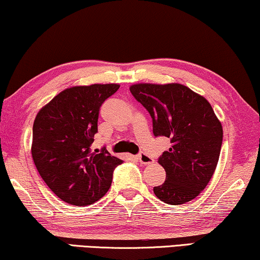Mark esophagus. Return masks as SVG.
<instances>
[{
    "mask_svg": "<svg viewBox=\"0 0 260 260\" xmlns=\"http://www.w3.org/2000/svg\"><path fill=\"white\" fill-rule=\"evenodd\" d=\"M136 158L138 159V162L142 163V165H145V166L151 165V163L154 162V159H152V158L150 157V156H148V155H145V154L137 155Z\"/></svg>",
    "mask_w": 260,
    "mask_h": 260,
    "instance_id": "esophagus-1",
    "label": "esophagus"
}]
</instances>
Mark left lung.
Segmentation results:
<instances>
[{
  "label": "left lung",
  "instance_id": "obj_1",
  "mask_svg": "<svg viewBox=\"0 0 260 260\" xmlns=\"http://www.w3.org/2000/svg\"><path fill=\"white\" fill-rule=\"evenodd\" d=\"M130 92L150 113L155 136L168 137L172 143L158 158L166 181L154 187L155 195L168 205L191 201L215 172L221 122L207 99L182 84L140 83L131 85Z\"/></svg>",
  "mask_w": 260,
  "mask_h": 260
}]
</instances>
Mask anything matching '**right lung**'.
<instances>
[{"instance_id":"1","label":"right lung","mask_w":260,"mask_h":260,"mask_svg":"<svg viewBox=\"0 0 260 260\" xmlns=\"http://www.w3.org/2000/svg\"><path fill=\"white\" fill-rule=\"evenodd\" d=\"M118 84L72 86L42 106L33 125L31 157L53 193L67 204L88 206L111 186L112 172L122 163L108 151H92L99 108Z\"/></svg>"}]
</instances>
